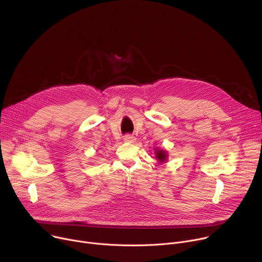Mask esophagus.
Wrapping results in <instances>:
<instances>
[{
  "mask_svg": "<svg viewBox=\"0 0 262 262\" xmlns=\"http://www.w3.org/2000/svg\"><path fill=\"white\" fill-rule=\"evenodd\" d=\"M123 139H124V141H125V142H130V143H132V142H134V141L136 140V138H135L133 135H130V134L125 135Z\"/></svg>",
  "mask_w": 262,
  "mask_h": 262,
  "instance_id": "obj_1",
  "label": "esophagus"
}]
</instances>
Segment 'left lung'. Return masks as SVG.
Wrapping results in <instances>:
<instances>
[{
    "label": "left lung",
    "instance_id": "left-lung-1",
    "mask_svg": "<svg viewBox=\"0 0 262 262\" xmlns=\"http://www.w3.org/2000/svg\"><path fill=\"white\" fill-rule=\"evenodd\" d=\"M156 154H157V158L159 159L160 162L166 161V159H167V154H166L164 150H159V151H157Z\"/></svg>",
    "mask_w": 262,
    "mask_h": 262
}]
</instances>
